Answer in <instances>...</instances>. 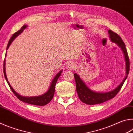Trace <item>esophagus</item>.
Listing matches in <instances>:
<instances>
[{
	"label": "esophagus",
	"instance_id": "obj_1",
	"mask_svg": "<svg viewBox=\"0 0 133 133\" xmlns=\"http://www.w3.org/2000/svg\"><path fill=\"white\" fill-rule=\"evenodd\" d=\"M67 67L69 70H73L76 68V66L75 64L73 63H69L67 64Z\"/></svg>",
	"mask_w": 133,
	"mask_h": 133
}]
</instances>
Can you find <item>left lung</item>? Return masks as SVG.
I'll use <instances>...</instances> for the list:
<instances>
[{
  "label": "left lung",
  "mask_w": 133,
  "mask_h": 133,
  "mask_svg": "<svg viewBox=\"0 0 133 133\" xmlns=\"http://www.w3.org/2000/svg\"><path fill=\"white\" fill-rule=\"evenodd\" d=\"M109 34L110 40L112 43H116L121 49L124 56V59L125 62V76L120 84L111 91L108 92H96L91 90L89 89L85 83L81 79L80 76L77 74H74V77L76 81V91L78 94V97L82 102L89 105H94L100 104L112 98L120 90L121 87L123 86L124 83L127 78L130 70V62L128 56L127 49L125 45L123 42V40L117 33H114L111 30H108Z\"/></svg>",
  "instance_id": "1"
}]
</instances>
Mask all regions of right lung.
<instances>
[{
  "mask_svg": "<svg viewBox=\"0 0 133 133\" xmlns=\"http://www.w3.org/2000/svg\"><path fill=\"white\" fill-rule=\"evenodd\" d=\"M27 27H28V25H24L23 27H22V28L20 29L19 31H17V32H16L15 33H14V34L13 35L12 37L10 38L9 42V43H8V44L7 46V50L8 49V48H9V46H10L11 43L13 42V41L14 40L15 38H16L20 34H21V33L23 32V30L27 28ZM6 53H7V51L6 52L5 58L6 56ZM5 69H5V59H4V63H3L4 76V77H5V78H6V82H7L8 85H9L10 88L11 90H12L13 93H14L15 95L20 100L22 101V102L28 103V104L36 105H45L47 104H48V103L50 102L51 100H52L53 96H54V94H55L56 84V83H57V81L58 80V77H60V75H61V73H62V71H63L62 70L59 71H58V73L56 74V75L55 76V77L53 78L52 81H51V84L50 85V87H49L48 90L47 91L46 93H44V94H42V95L38 96L25 97V96H22L21 95H20L19 94H18L17 92L12 88V87L11 86L10 84L9 83V81L8 80L7 76H6Z\"/></svg>",
  "mask_w": 133,
  "mask_h": 133,
  "instance_id": "obj_1",
  "label": "right lung"
}]
</instances>
